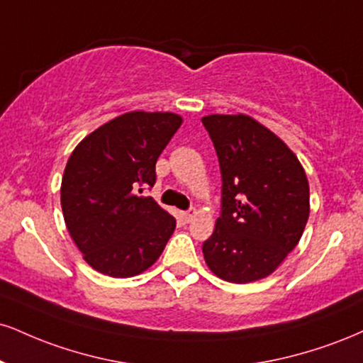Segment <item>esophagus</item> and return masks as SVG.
Segmentation results:
<instances>
[{"label":"esophagus","instance_id":"esophagus-1","mask_svg":"<svg viewBox=\"0 0 363 363\" xmlns=\"http://www.w3.org/2000/svg\"><path fill=\"white\" fill-rule=\"evenodd\" d=\"M194 215H196V209H187V211L181 213V218H182V221H184V223H189V221L194 218Z\"/></svg>","mask_w":363,"mask_h":363}]
</instances>
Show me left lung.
Listing matches in <instances>:
<instances>
[{"label": "left lung", "mask_w": 363, "mask_h": 363, "mask_svg": "<svg viewBox=\"0 0 363 363\" xmlns=\"http://www.w3.org/2000/svg\"><path fill=\"white\" fill-rule=\"evenodd\" d=\"M221 170V216L203 243L209 270L247 284L270 276L303 237L306 172L276 133L247 115L201 118Z\"/></svg>", "instance_id": "left-lung-1"}]
</instances>
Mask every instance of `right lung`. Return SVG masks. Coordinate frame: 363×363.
I'll return each instance as SVG.
<instances>
[{"instance_id": "right-lung-1", "label": "right lung", "mask_w": 363, "mask_h": 363, "mask_svg": "<svg viewBox=\"0 0 363 363\" xmlns=\"http://www.w3.org/2000/svg\"><path fill=\"white\" fill-rule=\"evenodd\" d=\"M182 118L130 111L82 138L65 165L60 204L69 235L94 270L133 277L155 264L176 220L143 189Z\"/></svg>"}]
</instances>
